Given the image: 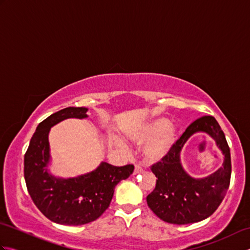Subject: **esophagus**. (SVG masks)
Listing matches in <instances>:
<instances>
[{
  "label": "esophagus",
  "instance_id": "34e87169",
  "mask_svg": "<svg viewBox=\"0 0 250 250\" xmlns=\"http://www.w3.org/2000/svg\"><path fill=\"white\" fill-rule=\"evenodd\" d=\"M142 172H143V168H142L141 167H139V166H135L133 174H134V175H136V174H140V173H142Z\"/></svg>",
  "mask_w": 250,
  "mask_h": 250
}]
</instances>
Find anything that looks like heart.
<instances>
[{
	"instance_id": "1",
	"label": "heart",
	"mask_w": 250,
	"mask_h": 250,
	"mask_svg": "<svg viewBox=\"0 0 250 250\" xmlns=\"http://www.w3.org/2000/svg\"><path fill=\"white\" fill-rule=\"evenodd\" d=\"M129 139L136 143L148 140L143 147V156L148 163H156L166 157L176 139V131L164 120H152L132 129Z\"/></svg>"
}]
</instances>
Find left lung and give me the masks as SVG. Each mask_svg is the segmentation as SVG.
Wrapping results in <instances>:
<instances>
[{"label": "left lung", "instance_id": "1", "mask_svg": "<svg viewBox=\"0 0 250 250\" xmlns=\"http://www.w3.org/2000/svg\"><path fill=\"white\" fill-rule=\"evenodd\" d=\"M205 131L216 141L225 155L223 167L208 178L189 177L180 163V151L188 137ZM157 184L147 204L159 218L168 224L187 225L206 219L224 200L231 178V155L224 131L213 116H203L191 124L172 146L171 150L151 166Z\"/></svg>", "mask_w": 250, "mask_h": 250}]
</instances>
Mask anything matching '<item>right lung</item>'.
Returning a JSON list of instances; mask_svg holds the SVG:
<instances>
[{
  "instance_id": "1",
  "label": "right lung",
  "mask_w": 250,
  "mask_h": 250,
  "mask_svg": "<svg viewBox=\"0 0 250 250\" xmlns=\"http://www.w3.org/2000/svg\"><path fill=\"white\" fill-rule=\"evenodd\" d=\"M86 107H66L37 125L24 155V179L32 201L42 214L56 224L81 226L94 221L108 208L115 187L133 173L134 167L102 162L88 174L57 178L48 173V134L52 125L67 118H87Z\"/></svg>"
}]
</instances>
